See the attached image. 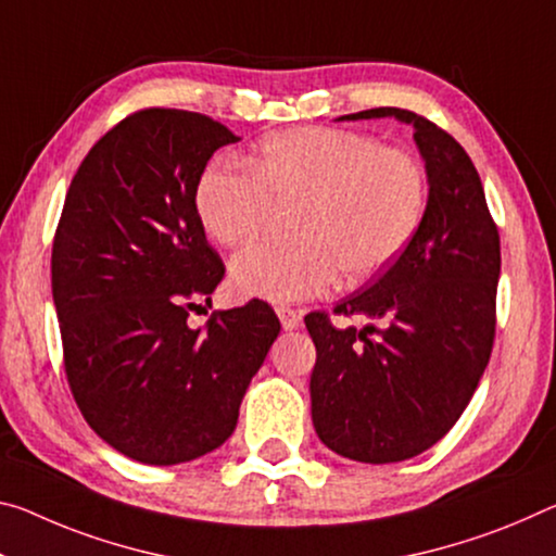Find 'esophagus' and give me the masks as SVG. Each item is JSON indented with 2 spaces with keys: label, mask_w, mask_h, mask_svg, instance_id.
<instances>
[{
  "label": "esophagus",
  "mask_w": 556,
  "mask_h": 556,
  "mask_svg": "<svg viewBox=\"0 0 556 556\" xmlns=\"http://www.w3.org/2000/svg\"><path fill=\"white\" fill-rule=\"evenodd\" d=\"M277 316L287 331L296 329L299 321H302V314H299L296 309H289V306H277Z\"/></svg>",
  "instance_id": "esophagus-1"
}]
</instances>
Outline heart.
<instances>
[{"label": "heart", "instance_id": "heart-1", "mask_svg": "<svg viewBox=\"0 0 556 556\" xmlns=\"http://www.w3.org/2000/svg\"><path fill=\"white\" fill-rule=\"evenodd\" d=\"M426 173L410 153L354 130L304 126L264 138L247 165H210L195 210L219 244L254 240L275 205L289 207V240L247 247L232 285L247 296L296 302L341 275L346 285L381 275L401 257L426 215Z\"/></svg>", "mask_w": 556, "mask_h": 556}]
</instances>
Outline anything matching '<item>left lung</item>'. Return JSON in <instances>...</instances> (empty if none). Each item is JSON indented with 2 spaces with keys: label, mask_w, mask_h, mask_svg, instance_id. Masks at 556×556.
<instances>
[{
  "label": "left lung",
  "mask_w": 556,
  "mask_h": 556,
  "mask_svg": "<svg viewBox=\"0 0 556 556\" xmlns=\"http://www.w3.org/2000/svg\"><path fill=\"white\" fill-rule=\"evenodd\" d=\"M410 123L426 157L428 205L416 237L364 292L333 314L304 316L316 346L312 420L326 447L358 463H401L435 445L463 416L488 366L497 324L500 232L470 155L433 121L405 109L356 118Z\"/></svg>",
  "instance_id": "left-lung-1"
}]
</instances>
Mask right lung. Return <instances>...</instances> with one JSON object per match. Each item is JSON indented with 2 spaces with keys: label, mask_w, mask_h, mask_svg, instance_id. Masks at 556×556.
Returning <instances> with one entry per match:
<instances>
[{
  "label": "right lung",
  "mask_w": 556,
  "mask_h": 556,
  "mask_svg": "<svg viewBox=\"0 0 556 556\" xmlns=\"http://www.w3.org/2000/svg\"><path fill=\"white\" fill-rule=\"evenodd\" d=\"M235 140L202 113L136 111L88 151L61 210L51 292L68 389L88 426L138 463L223 445L281 329L262 299L188 326L225 277L195 190Z\"/></svg>",
  "instance_id": "1"
}]
</instances>
